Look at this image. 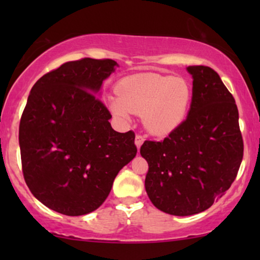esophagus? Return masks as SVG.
I'll use <instances>...</instances> for the list:
<instances>
[{"label":"esophagus","instance_id":"34e87169","mask_svg":"<svg viewBox=\"0 0 260 260\" xmlns=\"http://www.w3.org/2000/svg\"><path fill=\"white\" fill-rule=\"evenodd\" d=\"M144 142V137L142 136V135H136V137H135V144H136V147L140 149L141 145L143 144Z\"/></svg>","mask_w":260,"mask_h":260}]
</instances>
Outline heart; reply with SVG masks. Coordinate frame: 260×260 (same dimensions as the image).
I'll return each mask as SVG.
<instances>
[{
  "label": "heart",
  "instance_id": "obj_1",
  "mask_svg": "<svg viewBox=\"0 0 260 260\" xmlns=\"http://www.w3.org/2000/svg\"><path fill=\"white\" fill-rule=\"evenodd\" d=\"M119 98L110 99L116 116L129 119L131 112L142 115L151 134L162 136L182 123L191 101V87L182 78L157 73H140L117 84Z\"/></svg>",
  "mask_w": 260,
  "mask_h": 260
}]
</instances>
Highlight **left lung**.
<instances>
[{
	"label": "left lung",
	"instance_id": "1",
	"mask_svg": "<svg viewBox=\"0 0 260 260\" xmlns=\"http://www.w3.org/2000/svg\"><path fill=\"white\" fill-rule=\"evenodd\" d=\"M193 97L187 118L161 142L145 141V190L159 211L186 216L204 212L236 180L244 155L233 95L208 66H188Z\"/></svg>",
	"mask_w": 260,
	"mask_h": 260
}]
</instances>
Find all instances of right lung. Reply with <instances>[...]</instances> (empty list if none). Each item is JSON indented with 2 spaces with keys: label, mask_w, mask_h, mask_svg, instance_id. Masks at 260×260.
I'll return each mask as SVG.
<instances>
[{
  "label": "right lung",
  "mask_w": 260,
  "mask_h": 260,
  "mask_svg": "<svg viewBox=\"0 0 260 260\" xmlns=\"http://www.w3.org/2000/svg\"><path fill=\"white\" fill-rule=\"evenodd\" d=\"M118 66L111 59L69 61L31 87L20 120L24 181L53 211L84 215L102 206L135 156V133H117L95 93Z\"/></svg>",
  "instance_id": "obj_1"
}]
</instances>
